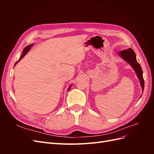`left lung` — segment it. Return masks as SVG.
<instances>
[{"label":"left lung","instance_id":"8db88e82","mask_svg":"<svg viewBox=\"0 0 154 154\" xmlns=\"http://www.w3.org/2000/svg\"><path fill=\"white\" fill-rule=\"evenodd\" d=\"M118 54L125 61L128 63L130 65V66L134 69L135 72L136 73V75L138 79L139 80V82H140L142 91L143 92L144 82L143 76V70L140 65H139V63L137 62L136 53H134V51L131 48H128V49H125L120 51Z\"/></svg>","mask_w":154,"mask_h":154}]
</instances>
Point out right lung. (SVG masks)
Wrapping results in <instances>:
<instances>
[{
    "label": "right lung",
    "instance_id": "1",
    "mask_svg": "<svg viewBox=\"0 0 154 154\" xmlns=\"http://www.w3.org/2000/svg\"><path fill=\"white\" fill-rule=\"evenodd\" d=\"M32 45H33V44H31V45H27V46H26V47L24 48V50H23V51H22V55L20 56V58H19V60H18V61L15 63V65L18 62H19L20 61V60L23 58V57H24V56L27 53V52H28V51L30 50V49H31V48L32 47ZM14 67H15V66H14ZM71 86L72 85H71V86H70L69 88H68V90H67V91L70 89V88H71Z\"/></svg>",
    "mask_w": 154,
    "mask_h": 154
}]
</instances>
